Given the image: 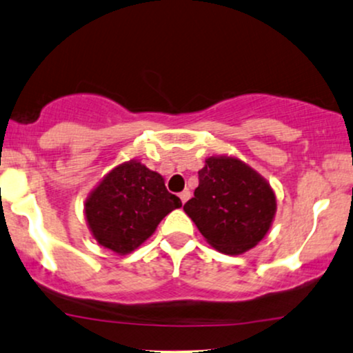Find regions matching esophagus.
<instances>
[{
  "mask_svg": "<svg viewBox=\"0 0 353 353\" xmlns=\"http://www.w3.org/2000/svg\"><path fill=\"white\" fill-rule=\"evenodd\" d=\"M179 197H181V202H182V203H185L187 200L190 199V192H189V190H184V192H181V194H179Z\"/></svg>",
  "mask_w": 353,
  "mask_h": 353,
  "instance_id": "obj_1",
  "label": "esophagus"
}]
</instances>
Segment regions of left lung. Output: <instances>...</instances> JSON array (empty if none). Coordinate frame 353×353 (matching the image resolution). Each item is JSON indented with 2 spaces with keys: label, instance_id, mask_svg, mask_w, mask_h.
Here are the masks:
<instances>
[{
  "label": "left lung",
  "instance_id": "1",
  "mask_svg": "<svg viewBox=\"0 0 353 353\" xmlns=\"http://www.w3.org/2000/svg\"><path fill=\"white\" fill-rule=\"evenodd\" d=\"M184 212L210 246L236 256L264 239L274 221L276 199L269 182L246 163L212 156L199 171V187Z\"/></svg>",
  "mask_w": 353,
  "mask_h": 353
}]
</instances>
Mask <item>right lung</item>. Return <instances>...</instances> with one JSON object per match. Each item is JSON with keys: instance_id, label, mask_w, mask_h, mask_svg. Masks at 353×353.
<instances>
[{"instance_id": "right-lung-1", "label": "right lung", "mask_w": 353, "mask_h": 353, "mask_svg": "<svg viewBox=\"0 0 353 353\" xmlns=\"http://www.w3.org/2000/svg\"><path fill=\"white\" fill-rule=\"evenodd\" d=\"M179 207L181 199L169 194L161 174L132 159L114 168L89 194L84 215L97 243L123 256L141 246Z\"/></svg>"}]
</instances>
